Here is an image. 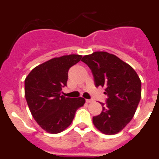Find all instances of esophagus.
<instances>
[{
	"mask_svg": "<svg viewBox=\"0 0 159 159\" xmlns=\"http://www.w3.org/2000/svg\"><path fill=\"white\" fill-rule=\"evenodd\" d=\"M93 99H86V102H93Z\"/></svg>",
	"mask_w": 159,
	"mask_h": 159,
	"instance_id": "34e87169",
	"label": "esophagus"
}]
</instances>
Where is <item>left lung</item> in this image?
<instances>
[{"label":"left lung","mask_w":159,"mask_h":159,"mask_svg":"<svg viewBox=\"0 0 159 159\" xmlns=\"http://www.w3.org/2000/svg\"><path fill=\"white\" fill-rule=\"evenodd\" d=\"M82 61L92 70L95 87L105 88L106 103L94 116V125L99 131L111 135L121 131L130 122L141 99V80L134 68L113 54L95 52Z\"/></svg>","instance_id":"1"}]
</instances>
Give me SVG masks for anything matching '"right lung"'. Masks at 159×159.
Listing matches in <instances>:
<instances>
[{"label":"right lung","instance_id":"1","mask_svg":"<svg viewBox=\"0 0 159 159\" xmlns=\"http://www.w3.org/2000/svg\"><path fill=\"white\" fill-rule=\"evenodd\" d=\"M82 58L80 55L55 57L34 67L25 80V95L32 117L43 130L57 134L72 123L75 111L85 99L61 95L67 86L68 70Z\"/></svg>","mask_w":159,"mask_h":159}]
</instances>
